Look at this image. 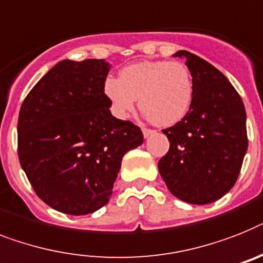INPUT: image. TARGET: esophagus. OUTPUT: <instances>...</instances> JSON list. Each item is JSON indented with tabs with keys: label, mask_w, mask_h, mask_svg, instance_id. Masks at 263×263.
Listing matches in <instances>:
<instances>
[{
	"label": "esophagus",
	"mask_w": 263,
	"mask_h": 263,
	"mask_svg": "<svg viewBox=\"0 0 263 263\" xmlns=\"http://www.w3.org/2000/svg\"><path fill=\"white\" fill-rule=\"evenodd\" d=\"M142 133H144L145 138H147V137L152 136V134H155L156 132L153 129H147V127H142Z\"/></svg>",
	"instance_id": "34e87169"
}]
</instances>
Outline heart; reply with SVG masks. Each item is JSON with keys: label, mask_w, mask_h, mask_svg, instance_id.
<instances>
[{"label": "heart", "mask_w": 263, "mask_h": 263, "mask_svg": "<svg viewBox=\"0 0 263 263\" xmlns=\"http://www.w3.org/2000/svg\"><path fill=\"white\" fill-rule=\"evenodd\" d=\"M194 88L190 68L168 60H146L123 67L119 79L107 78L103 84L105 97L117 118H127L140 98L141 110L158 126L175 125L186 116Z\"/></svg>", "instance_id": "1"}]
</instances>
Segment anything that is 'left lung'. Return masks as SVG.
<instances>
[{"mask_svg": "<svg viewBox=\"0 0 263 263\" xmlns=\"http://www.w3.org/2000/svg\"><path fill=\"white\" fill-rule=\"evenodd\" d=\"M194 99L180 122L162 130L169 151L158 171L171 194L191 204H208L224 196L238 180L246 155V110L238 91L219 69L188 51Z\"/></svg>", "mask_w": 263, "mask_h": 263, "instance_id": "8db88e82", "label": "left lung"}]
</instances>
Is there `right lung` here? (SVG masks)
Segmentation results:
<instances>
[{"instance_id": "1", "label": "right lung", "mask_w": 263, "mask_h": 263, "mask_svg": "<svg viewBox=\"0 0 263 263\" xmlns=\"http://www.w3.org/2000/svg\"><path fill=\"white\" fill-rule=\"evenodd\" d=\"M105 59L63 60L24 99L17 125L20 164L36 195L69 215L110 200L122 157L144 142L130 121L111 116Z\"/></svg>"}]
</instances>
